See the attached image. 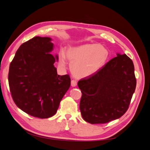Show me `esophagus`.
<instances>
[{
  "label": "esophagus",
  "mask_w": 150,
  "mask_h": 150,
  "mask_svg": "<svg viewBox=\"0 0 150 150\" xmlns=\"http://www.w3.org/2000/svg\"><path fill=\"white\" fill-rule=\"evenodd\" d=\"M71 86L72 87H75V86H77V81L76 80H72L71 81Z\"/></svg>",
  "instance_id": "34e87169"
}]
</instances>
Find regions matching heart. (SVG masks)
<instances>
[{"label": "heart", "instance_id": "b5f03b06", "mask_svg": "<svg viewBox=\"0 0 150 150\" xmlns=\"http://www.w3.org/2000/svg\"><path fill=\"white\" fill-rule=\"evenodd\" d=\"M71 62V70L78 78H86L97 73L106 64L110 57L108 49L99 44H85L67 49L66 56L61 52L59 64L62 67Z\"/></svg>", "mask_w": 150, "mask_h": 150}]
</instances>
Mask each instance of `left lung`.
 Returning <instances> with one entry per match:
<instances>
[{
  "label": "left lung",
  "mask_w": 150,
  "mask_h": 150,
  "mask_svg": "<svg viewBox=\"0 0 150 150\" xmlns=\"http://www.w3.org/2000/svg\"><path fill=\"white\" fill-rule=\"evenodd\" d=\"M82 93L79 108L91 124L106 123L128 110L137 86L132 60L117 54L97 73L78 81Z\"/></svg>",
  "instance_id": "1"
}]
</instances>
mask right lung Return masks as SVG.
<instances>
[{
    "label": "right lung",
    "mask_w": 150,
    "mask_h": 150,
    "mask_svg": "<svg viewBox=\"0 0 150 150\" xmlns=\"http://www.w3.org/2000/svg\"><path fill=\"white\" fill-rule=\"evenodd\" d=\"M52 39L39 36L22 44L11 62L8 80L13 101L22 111L39 118L56 114L71 86L68 74L60 76L51 52Z\"/></svg>",
    "instance_id": "obj_1"
}]
</instances>
